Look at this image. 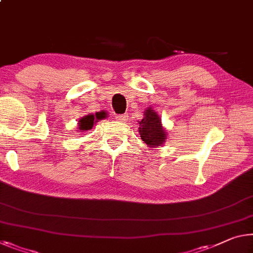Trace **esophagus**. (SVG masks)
<instances>
[{
  "mask_svg": "<svg viewBox=\"0 0 253 253\" xmlns=\"http://www.w3.org/2000/svg\"><path fill=\"white\" fill-rule=\"evenodd\" d=\"M117 119H118V122H120V123H126L127 120H128V115H118L117 116Z\"/></svg>",
  "mask_w": 253,
  "mask_h": 253,
  "instance_id": "esophagus-1",
  "label": "esophagus"
}]
</instances>
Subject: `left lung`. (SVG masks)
I'll use <instances>...</instances> for the list:
<instances>
[{
    "instance_id": "1",
    "label": "left lung",
    "mask_w": 253,
    "mask_h": 253,
    "mask_svg": "<svg viewBox=\"0 0 253 253\" xmlns=\"http://www.w3.org/2000/svg\"><path fill=\"white\" fill-rule=\"evenodd\" d=\"M138 133L147 147L156 148L162 146L167 142V130L162 126L161 118L158 112L152 109V107L144 110V117L142 120H138Z\"/></svg>"
}]
</instances>
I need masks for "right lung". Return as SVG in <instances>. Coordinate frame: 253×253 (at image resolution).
Segmentation results:
<instances>
[{
	"instance_id": "add662e5",
	"label": "right lung",
	"mask_w": 253,
	"mask_h": 253,
	"mask_svg": "<svg viewBox=\"0 0 253 253\" xmlns=\"http://www.w3.org/2000/svg\"><path fill=\"white\" fill-rule=\"evenodd\" d=\"M105 118H107V111L95 112V115L89 114L86 116H83L78 122V131H81V133H84V135H85L86 133H89L90 129H92V127L94 126L95 123Z\"/></svg>"
}]
</instances>
